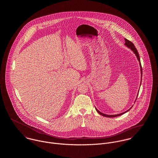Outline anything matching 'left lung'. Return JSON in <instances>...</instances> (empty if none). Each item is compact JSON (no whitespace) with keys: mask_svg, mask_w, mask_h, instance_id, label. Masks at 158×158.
I'll use <instances>...</instances> for the list:
<instances>
[{"mask_svg":"<svg viewBox=\"0 0 158 158\" xmlns=\"http://www.w3.org/2000/svg\"><path fill=\"white\" fill-rule=\"evenodd\" d=\"M125 41H126V43H125L124 44L126 45L128 48H130V49L134 52V53L135 54V56H136V57H137V59H138L139 61V64H140V70H141V78H142V65H141V63H140V57H139V53H138V52H137V49L135 48V45H134L131 41H130L129 40H128L127 39H126V38H125ZM140 85H141V83H140ZM138 94H139V93H138ZM135 101H136V99H135ZM132 107H133V106H132L130 109H128V110H127V111H125V112H124V113H120V114H116V115H107V114H104V113L100 112L96 108H95V109H96L97 111L100 115H102V116H104V117H106L113 118V117H115L120 116V115L123 114H124V113H127Z\"/></svg>","mask_w":158,"mask_h":158,"instance_id":"1","label":"left lung"}]
</instances>
